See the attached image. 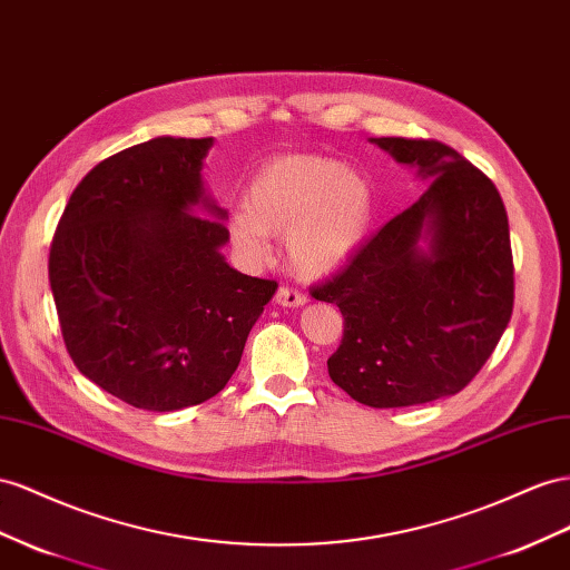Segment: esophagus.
Masks as SVG:
<instances>
[{
	"instance_id": "esophagus-1",
	"label": "esophagus",
	"mask_w": 570,
	"mask_h": 570,
	"mask_svg": "<svg viewBox=\"0 0 570 570\" xmlns=\"http://www.w3.org/2000/svg\"><path fill=\"white\" fill-rule=\"evenodd\" d=\"M304 302H306V297L295 287L281 285L278 292H275V304H281V306H302Z\"/></svg>"
}]
</instances>
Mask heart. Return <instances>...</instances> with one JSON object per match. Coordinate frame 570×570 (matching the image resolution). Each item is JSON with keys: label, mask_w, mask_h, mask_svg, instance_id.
Listing matches in <instances>:
<instances>
[{"label": "heart", "mask_w": 570, "mask_h": 570, "mask_svg": "<svg viewBox=\"0 0 570 570\" xmlns=\"http://www.w3.org/2000/svg\"><path fill=\"white\" fill-rule=\"evenodd\" d=\"M374 218V187L326 156H281L254 175L247 204L229 215L235 249L256 264L271 258V235H285L289 266L323 278L360 249Z\"/></svg>", "instance_id": "obj_1"}]
</instances>
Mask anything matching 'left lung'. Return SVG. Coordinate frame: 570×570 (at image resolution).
Listing matches in <instances>:
<instances>
[{"label":"left lung","mask_w":570,"mask_h":570,"mask_svg":"<svg viewBox=\"0 0 570 570\" xmlns=\"http://www.w3.org/2000/svg\"><path fill=\"white\" fill-rule=\"evenodd\" d=\"M376 146L429 181L312 297L337 304L343 341L328 374L368 407H407L463 391L513 314L509 215L482 170L434 138ZM428 244L421 247V242Z\"/></svg>","instance_id":"1"}]
</instances>
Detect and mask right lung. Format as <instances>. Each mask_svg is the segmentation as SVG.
I'll use <instances>...</instances> for the list:
<instances>
[{
    "mask_svg": "<svg viewBox=\"0 0 570 570\" xmlns=\"http://www.w3.org/2000/svg\"><path fill=\"white\" fill-rule=\"evenodd\" d=\"M213 138L158 136L98 163L61 213L50 287L76 368L127 405L206 403L239 366L275 281L229 268L204 189Z\"/></svg>",
    "mask_w": 570,
    "mask_h": 570,
    "instance_id": "1",
    "label": "right lung"
}]
</instances>
